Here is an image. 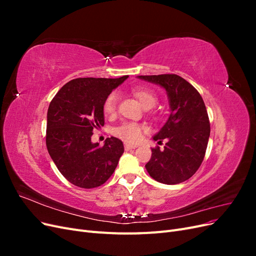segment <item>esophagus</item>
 Wrapping results in <instances>:
<instances>
[{
    "mask_svg": "<svg viewBox=\"0 0 256 256\" xmlns=\"http://www.w3.org/2000/svg\"><path fill=\"white\" fill-rule=\"evenodd\" d=\"M134 148H136V145H132V144H128V143H125V150H134Z\"/></svg>",
    "mask_w": 256,
    "mask_h": 256,
    "instance_id": "esophagus-1",
    "label": "esophagus"
}]
</instances>
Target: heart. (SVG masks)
<instances>
[{
  "mask_svg": "<svg viewBox=\"0 0 256 256\" xmlns=\"http://www.w3.org/2000/svg\"><path fill=\"white\" fill-rule=\"evenodd\" d=\"M132 92L138 102H140V104L144 108H146V109H150V108L154 106L157 102L156 94L147 88H134L132 90ZM118 96L115 92H112L111 94L108 95L102 106L104 113L106 115L111 116L115 113L116 106H118ZM143 131H144V127L141 125V124L134 122H125L120 124V126L115 127L113 129V134L116 136L120 138L124 141L134 143L140 140Z\"/></svg>",
  "mask_w": 256,
  "mask_h": 256,
  "instance_id": "heart-1",
  "label": "heart"
}]
</instances>
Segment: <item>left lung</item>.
<instances>
[{
	"label": "left lung",
	"instance_id": "8db88e82",
	"mask_svg": "<svg viewBox=\"0 0 256 256\" xmlns=\"http://www.w3.org/2000/svg\"><path fill=\"white\" fill-rule=\"evenodd\" d=\"M166 88L171 114L166 125L154 136L164 150L152 148V158L145 168L161 184H180L194 174L202 164L210 134V122L200 92L177 74L138 76Z\"/></svg>",
	"mask_w": 256,
	"mask_h": 256
}]
</instances>
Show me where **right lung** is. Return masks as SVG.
Returning <instances> with one entry per match:
<instances>
[{"label": "right lung", "instance_id": "add662e5", "mask_svg": "<svg viewBox=\"0 0 256 256\" xmlns=\"http://www.w3.org/2000/svg\"><path fill=\"white\" fill-rule=\"evenodd\" d=\"M127 78L74 79L51 100L46 145L60 174L76 187H99L118 166L124 152L122 142L111 136L99 146L90 138L92 131L104 125L106 98Z\"/></svg>", "mask_w": 256, "mask_h": 256}]
</instances>
